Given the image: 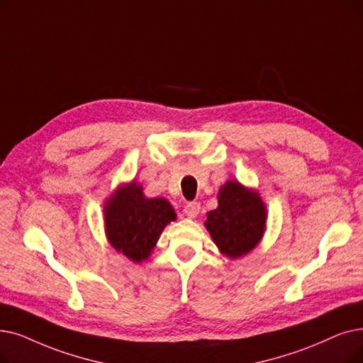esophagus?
<instances>
[{
    "instance_id": "1",
    "label": "esophagus",
    "mask_w": 363,
    "mask_h": 363,
    "mask_svg": "<svg viewBox=\"0 0 363 363\" xmlns=\"http://www.w3.org/2000/svg\"><path fill=\"white\" fill-rule=\"evenodd\" d=\"M184 212H185V215L188 218H196L199 215V212H200V203H197V201L186 203L185 206H184Z\"/></svg>"
}]
</instances>
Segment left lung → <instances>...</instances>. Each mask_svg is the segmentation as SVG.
Listing matches in <instances>:
<instances>
[{
  "label": "left lung",
  "instance_id": "left-lung-1",
  "mask_svg": "<svg viewBox=\"0 0 363 363\" xmlns=\"http://www.w3.org/2000/svg\"><path fill=\"white\" fill-rule=\"evenodd\" d=\"M265 220L267 208L259 193L239 181H227L218 193V208L208 212L204 227L220 254L238 259L261 242Z\"/></svg>",
  "mask_w": 363,
  "mask_h": 363
}]
</instances>
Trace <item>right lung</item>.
I'll use <instances>...</instances> for the list:
<instances>
[{
  "label": "right lung",
  "mask_w": 363,
  "mask_h": 363,
  "mask_svg": "<svg viewBox=\"0 0 363 363\" xmlns=\"http://www.w3.org/2000/svg\"><path fill=\"white\" fill-rule=\"evenodd\" d=\"M106 239L118 254L133 262L150 258L167 224L177 219L172 204L163 199H147L136 181L120 185L104 208Z\"/></svg>",
  "instance_id": "obj_1"
}]
</instances>
